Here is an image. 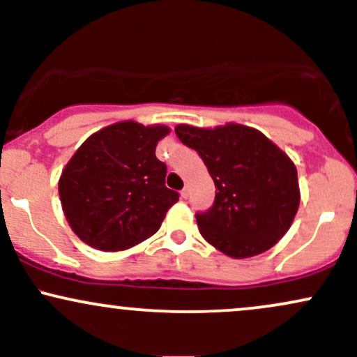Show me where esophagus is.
<instances>
[{
  "instance_id": "esophagus-1",
  "label": "esophagus",
  "mask_w": 357,
  "mask_h": 357,
  "mask_svg": "<svg viewBox=\"0 0 357 357\" xmlns=\"http://www.w3.org/2000/svg\"><path fill=\"white\" fill-rule=\"evenodd\" d=\"M188 196H190V190H188V188H184V190H181V198L186 199Z\"/></svg>"
}]
</instances>
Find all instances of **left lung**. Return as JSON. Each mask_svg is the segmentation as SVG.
<instances>
[{
    "label": "left lung",
    "instance_id": "1",
    "mask_svg": "<svg viewBox=\"0 0 357 357\" xmlns=\"http://www.w3.org/2000/svg\"><path fill=\"white\" fill-rule=\"evenodd\" d=\"M174 130L215 181V203L196 215L203 238L231 258L272 248L289 231L301 203L292 159L253 127L179 124Z\"/></svg>",
    "mask_w": 357,
    "mask_h": 357
}]
</instances>
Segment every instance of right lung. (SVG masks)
I'll return each instance as SVG.
<instances>
[{
    "mask_svg": "<svg viewBox=\"0 0 357 357\" xmlns=\"http://www.w3.org/2000/svg\"><path fill=\"white\" fill-rule=\"evenodd\" d=\"M167 126L134 121L97 130L63 167L59 181L61 210L84 243L119 252L153 236L179 199L166 188L167 167L155 146Z\"/></svg>",
    "mask_w": 357,
    "mask_h": 357,
    "instance_id": "add662e5",
    "label": "right lung"
}]
</instances>
